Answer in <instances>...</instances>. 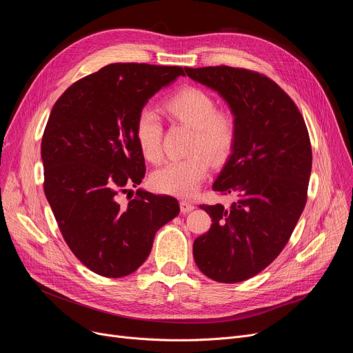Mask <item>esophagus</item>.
Returning <instances> with one entry per match:
<instances>
[{
  "mask_svg": "<svg viewBox=\"0 0 353 353\" xmlns=\"http://www.w3.org/2000/svg\"><path fill=\"white\" fill-rule=\"evenodd\" d=\"M180 210H181V213H189V212L194 210V205L192 201L183 200V201H180Z\"/></svg>",
  "mask_w": 353,
  "mask_h": 353,
  "instance_id": "esophagus-1",
  "label": "esophagus"
}]
</instances>
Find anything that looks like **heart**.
<instances>
[{"label":"heart","instance_id":"1","mask_svg":"<svg viewBox=\"0 0 353 353\" xmlns=\"http://www.w3.org/2000/svg\"><path fill=\"white\" fill-rule=\"evenodd\" d=\"M164 110L176 120L194 128L193 156L172 160L152 176L156 190L177 197L194 196L209 174L210 159L221 163L236 141V121L232 114L216 111L214 100L196 87H186L164 103ZM163 125L152 108H143L134 124V137L145 160L161 159ZM211 157L209 158L204 152Z\"/></svg>","mask_w":353,"mask_h":353}]
</instances>
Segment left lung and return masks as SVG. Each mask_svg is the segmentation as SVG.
<instances>
[{
    "mask_svg": "<svg viewBox=\"0 0 353 353\" xmlns=\"http://www.w3.org/2000/svg\"><path fill=\"white\" fill-rule=\"evenodd\" d=\"M188 76L216 91L236 121V141L213 189L237 200L200 206L212 217L197 237V268L220 283H237L279 256L306 205L312 148L305 120L270 79L228 65L189 68Z\"/></svg>",
    "mask_w": 353,
    "mask_h": 353,
    "instance_id": "obj_1",
    "label": "left lung"
}]
</instances>
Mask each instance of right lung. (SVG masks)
<instances>
[{"label": "right lung", "instance_id": "add662e5", "mask_svg": "<svg viewBox=\"0 0 353 353\" xmlns=\"http://www.w3.org/2000/svg\"><path fill=\"white\" fill-rule=\"evenodd\" d=\"M184 76L181 67L116 63L74 83L54 104L41 141L44 193L71 252L90 270L123 277L150 254L179 203L139 189L145 174L134 137L140 111Z\"/></svg>", "mask_w": 353, "mask_h": 353}]
</instances>
